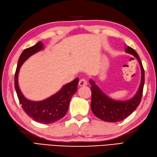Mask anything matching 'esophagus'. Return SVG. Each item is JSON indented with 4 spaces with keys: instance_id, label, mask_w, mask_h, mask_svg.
Here are the masks:
<instances>
[{
    "instance_id": "esophagus-1",
    "label": "esophagus",
    "mask_w": 157,
    "mask_h": 157,
    "mask_svg": "<svg viewBox=\"0 0 157 157\" xmlns=\"http://www.w3.org/2000/svg\"><path fill=\"white\" fill-rule=\"evenodd\" d=\"M87 85V81L85 79H81L79 81V86H84Z\"/></svg>"
}]
</instances>
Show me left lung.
I'll return each mask as SVG.
<instances>
[{
  "mask_svg": "<svg viewBox=\"0 0 157 157\" xmlns=\"http://www.w3.org/2000/svg\"><path fill=\"white\" fill-rule=\"evenodd\" d=\"M126 52L135 57L141 69V82L137 93L133 98L125 101L114 100L107 96L92 79L90 80L92 91L91 108L98 118L108 122H116L124 120L136 110L140 104L144 84V70L138 53L128 46Z\"/></svg>",
  "mask_w": 157,
  "mask_h": 157,
  "instance_id": "1",
  "label": "left lung"
}]
</instances>
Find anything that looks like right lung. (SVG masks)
I'll return each mask as SVG.
<instances>
[{
  "mask_svg": "<svg viewBox=\"0 0 157 157\" xmlns=\"http://www.w3.org/2000/svg\"><path fill=\"white\" fill-rule=\"evenodd\" d=\"M43 48V43L39 41L35 45L25 49L21 54L14 74V87L20 104L25 112L35 121L47 124L57 122L66 114L71 98L77 91L79 79L75 78L74 81L65 84L59 92L44 100L34 101L25 98L18 83L19 70L22 64L29 57Z\"/></svg>",
  "mask_w": 157,
  "mask_h": 157,
  "instance_id": "add662e5",
  "label": "right lung"
}]
</instances>
